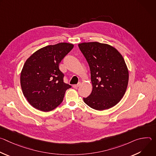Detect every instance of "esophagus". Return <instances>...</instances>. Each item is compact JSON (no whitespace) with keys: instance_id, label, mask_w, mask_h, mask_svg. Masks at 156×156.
<instances>
[{"instance_id":"obj_1","label":"esophagus","mask_w":156,"mask_h":156,"mask_svg":"<svg viewBox=\"0 0 156 156\" xmlns=\"http://www.w3.org/2000/svg\"><path fill=\"white\" fill-rule=\"evenodd\" d=\"M80 85H81V83H79L77 84H74V85H73V87L74 88H78Z\"/></svg>"}]
</instances>
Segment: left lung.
<instances>
[{
  "instance_id": "8db88e82",
  "label": "left lung",
  "mask_w": 156,
  "mask_h": 156,
  "mask_svg": "<svg viewBox=\"0 0 156 156\" xmlns=\"http://www.w3.org/2000/svg\"><path fill=\"white\" fill-rule=\"evenodd\" d=\"M78 47L91 71L93 90L83 98L92 108L103 110L118 104L123 97L129 73L122 54L114 47L98 42H83Z\"/></svg>"
}]
</instances>
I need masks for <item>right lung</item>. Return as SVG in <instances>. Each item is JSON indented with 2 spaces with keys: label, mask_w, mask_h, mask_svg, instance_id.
I'll return each mask as SVG.
<instances>
[{
  "label": "right lung",
  "mask_w": 156,
  "mask_h": 156,
  "mask_svg": "<svg viewBox=\"0 0 156 156\" xmlns=\"http://www.w3.org/2000/svg\"><path fill=\"white\" fill-rule=\"evenodd\" d=\"M73 44L60 42L44 47L25 62L20 75L22 91L35 108L49 112L63 101L66 90L72 86L63 82L59 63L73 48Z\"/></svg>",
  "instance_id": "add662e5"
}]
</instances>
